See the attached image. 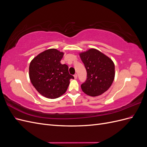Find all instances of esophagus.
Here are the masks:
<instances>
[{
	"instance_id": "1",
	"label": "esophagus",
	"mask_w": 147,
	"mask_h": 147,
	"mask_svg": "<svg viewBox=\"0 0 147 147\" xmlns=\"http://www.w3.org/2000/svg\"><path fill=\"white\" fill-rule=\"evenodd\" d=\"M74 78H75V79L77 78V74H75L74 75Z\"/></svg>"
}]
</instances>
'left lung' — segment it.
I'll return each mask as SVG.
<instances>
[{"instance_id": "left-lung-1", "label": "left lung", "mask_w": 147, "mask_h": 147, "mask_svg": "<svg viewBox=\"0 0 147 147\" xmlns=\"http://www.w3.org/2000/svg\"><path fill=\"white\" fill-rule=\"evenodd\" d=\"M80 56L87 72L86 81L81 85L82 91L90 96L103 94L109 90L114 80L113 62L94 48L81 53Z\"/></svg>"}]
</instances>
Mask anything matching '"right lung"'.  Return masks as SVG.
<instances>
[{
	"instance_id": "1",
	"label": "right lung",
	"mask_w": 147,
	"mask_h": 147,
	"mask_svg": "<svg viewBox=\"0 0 147 147\" xmlns=\"http://www.w3.org/2000/svg\"><path fill=\"white\" fill-rule=\"evenodd\" d=\"M64 53L56 49H49L40 53L31 61L29 78L40 94L49 99H56L65 92L70 80L74 77L69 73L66 64L60 61Z\"/></svg>"
}]
</instances>
